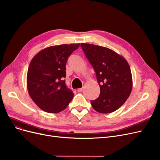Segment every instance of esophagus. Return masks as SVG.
Listing matches in <instances>:
<instances>
[{
	"label": "esophagus",
	"mask_w": 160,
	"mask_h": 160,
	"mask_svg": "<svg viewBox=\"0 0 160 160\" xmlns=\"http://www.w3.org/2000/svg\"><path fill=\"white\" fill-rule=\"evenodd\" d=\"M82 90H83V89H82V88H79V89H78V92H82Z\"/></svg>",
	"instance_id": "34e87169"
}]
</instances>
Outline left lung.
<instances>
[{
	"label": "left lung",
	"mask_w": 160,
	"mask_h": 160,
	"mask_svg": "<svg viewBox=\"0 0 160 160\" xmlns=\"http://www.w3.org/2000/svg\"><path fill=\"white\" fill-rule=\"evenodd\" d=\"M87 58L94 68L100 95L91 104L96 111L107 114L118 109L129 97L132 77L128 63L112 49L81 43Z\"/></svg>",
	"instance_id": "8db88e82"
}]
</instances>
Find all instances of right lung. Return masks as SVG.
<instances>
[{
	"label": "right lung",
	"instance_id": "obj_1",
	"mask_svg": "<svg viewBox=\"0 0 160 160\" xmlns=\"http://www.w3.org/2000/svg\"><path fill=\"white\" fill-rule=\"evenodd\" d=\"M80 43L46 48L32 58L27 73V89L36 105L49 113H58L69 105L74 96L65 85V65Z\"/></svg>",
	"mask_w": 160,
	"mask_h": 160
}]
</instances>
